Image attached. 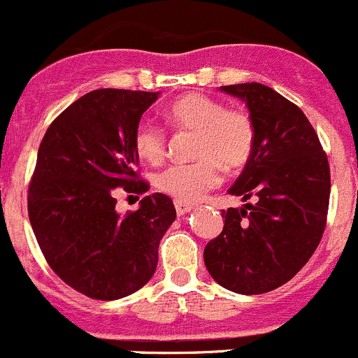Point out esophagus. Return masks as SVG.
<instances>
[{
    "mask_svg": "<svg viewBox=\"0 0 358 358\" xmlns=\"http://www.w3.org/2000/svg\"><path fill=\"white\" fill-rule=\"evenodd\" d=\"M176 212H178V215H184V214H187V212L191 210V205L189 203H180V201H176Z\"/></svg>",
    "mask_w": 358,
    "mask_h": 358,
    "instance_id": "1",
    "label": "esophagus"
}]
</instances>
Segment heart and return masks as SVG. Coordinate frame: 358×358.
<instances>
[{
	"mask_svg": "<svg viewBox=\"0 0 358 358\" xmlns=\"http://www.w3.org/2000/svg\"><path fill=\"white\" fill-rule=\"evenodd\" d=\"M167 118L176 129L194 132L191 164H172L158 172L155 184L162 193L180 203H194L221 182V165L238 171L250 160L256 129L247 113L203 94H189L172 102ZM137 155L158 164L167 151L165 132L151 122L137 125L134 134Z\"/></svg>",
	"mask_w": 358,
	"mask_h": 358,
	"instance_id": "heart-1",
	"label": "heart"
}]
</instances>
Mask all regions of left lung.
<instances>
[{"label": "left lung", "mask_w": 358, "mask_h": 358, "mask_svg": "<svg viewBox=\"0 0 358 358\" xmlns=\"http://www.w3.org/2000/svg\"><path fill=\"white\" fill-rule=\"evenodd\" d=\"M245 102L256 143L228 189L256 203L222 210L221 235L207 243L210 277L238 294H264L291 280L313 256L331 194L327 155L296 104L261 83L221 87Z\"/></svg>", "instance_id": "obj_1"}]
</instances>
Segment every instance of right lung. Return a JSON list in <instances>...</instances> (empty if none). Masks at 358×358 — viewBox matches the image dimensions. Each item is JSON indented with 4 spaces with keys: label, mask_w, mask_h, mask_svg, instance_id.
<instances>
[{
    "label": "right lung",
    "mask_w": 358,
    "mask_h": 358,
    "mask_svg": "<svg viewBox=\"0 0 358 358\" xmlns=\"http://www.w3.org/2000/svg\"><path fill=\"white\" fill-rule=\"evenodd\" d=\"M158 95L88 92L52 122L38 150L27 194L34 236L60 280L92 299L125 298L146 285L176 219L162 193L144 196L136 212L116 210L118 193L150 189L136 172L134 134Z\"/></svg>",
    "instance_id": "1"
}]
</instances>
